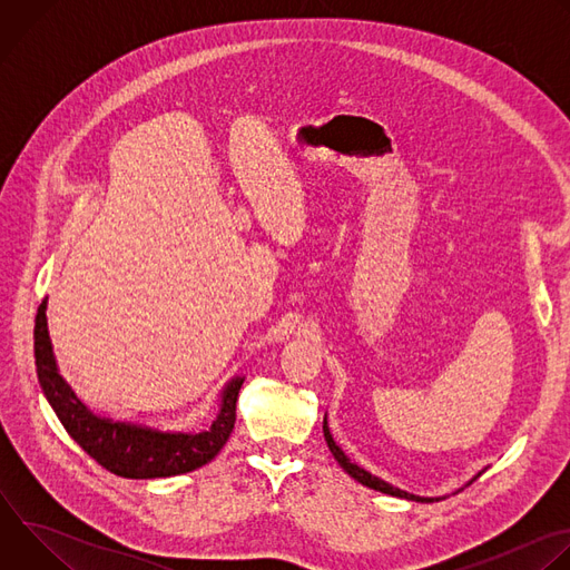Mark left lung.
I'll list each match as a JSON object with an SVG mask.
<instances>
[{
  "label": "left lung",
  "mask_w": 570,
  "mask_h": 570,
  "mask_svg": "<svg viewBox=\"0 0 570 570\" xmlns=\"http://www.w3.org/2000/svg\"><path fill=\"white\" fill-rule=\"evenodd\" d=\"M322 433H324V440H327V446H330L332 455L336 458V462H338L354 480H358L361 484L370 487V490H376V492L390 494V497H399V499H405V501H417V503H431V501H438V499H440V497H433V499H431V497H417V494H411V492H405V490H399V487L385 482L383 478H379V475L370 473L367 469L358 466L356 462H352V460L345 455V451L336 444V440H334V435H332V431H330V424H327V415H324V422H322ZM482 471H484V469H482ZM482 471H478L466 484H471Z\"/></svg>",
  "instance_id": "left-lung-1"
}]
</instances>
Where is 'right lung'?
<instances>
[{
	"mask_svg": "<svg viewBox=\"0 0 570 570\" xmlns=\"http://www.w3.org/2000/svg\"><path fill=\"white\" fill-rule=\"evenodd\" d=\"M47 299L38 306L33 352L40 387L71 440L101 466L121 478H171L212 462L236 422V396L246 376H232L218 392L216 417L200 431H165L95 413L62 379L47 324Z\"/></svg>",
	"mask_w": 570,
	"mask_h": 570,
	"instance_id": "right-lung-1",
	"label": "right lung"
}]
</instances>
